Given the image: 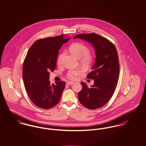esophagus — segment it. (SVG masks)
I'll list each match as a JSON object with an SVG mask.
<instances>
[{
  "mask_svg": "<svg viewBox=\"0 0 146 146\" xmlns=\"http://www.w3.org/2000/svg\"><path fill=\"white\" fill-rule=\"evenodd\" d=\"M73 83H74V82H73V81H68V82H66V84H69V85L73 84Z\"/></svg>",
  "mask_w": 146,
  "mask_h": 146,
  "instance_id": "obj_1",
  "label": "esophagus"
}]
</instances>
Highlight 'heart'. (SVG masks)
Masks as SVG:
<instances>
[{"instance_id":"heart-1","label":"heart","mask_w":146,"mask_h":146,"mask_svg":"<svg viewBox=\"0 0 146 146\" xmlns=\"http://www.w3.org/2000/svg\"><path fill=\"white\" fill-rule=\"evenodd\" d=\"M70 52L76 58L80 59L81 64L84 65L91 64L94 61V55L89 52V48L81 42H74L69 47ZM63 54L60 55L58 59V63L60 64ZM82 73V70L77 69L70 70L67 73V77L71 79H74Z\"/></svg>"}]
</instances>
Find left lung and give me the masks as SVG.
Returning <instances> with one entry per match:
<instances>
[{
    "mask_svg": "<svg viewBox=\"0 0 146 146\" xmlns=\"http://www.w3.org/2000/svg\"><path fill=\"white\" fill-rule=\"evenodd\" d=\"M92 44L96 51V59L87 78L94 80L88 88L81 82L82 89L78 94L81 104L89 109H96L105 105L111 98L116 87L119 76V61L116 49L107 38L95 33L76 35Z\"/></svg>",
    "mask_w": 146,
    "mask_h": 146,
    "instance_id": "8db88e82",
    "label": "left lung"
}]
</instances>
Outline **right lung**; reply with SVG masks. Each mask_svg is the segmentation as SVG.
Masks as SVG:
<instances>
[{
    "mask_svg": "<svg viewBox=\"0 0 146 146\" xmlns=\"http://www.w3.org/2000/svg\"><path fill=\"white\" fill-rule=\"evenodd\" d=\"M69 38L62 35L39 39L29 50L23 65V80L28 95L38 108L49 109L60 101L65 82L51 84L49 72L55 69L59 50Z\"/></svg>",
    "mask_w": 146,
    "mask_h": 146,
    "instance_id": "add662e5",
    "label": "right lung"
}]
</instances>
